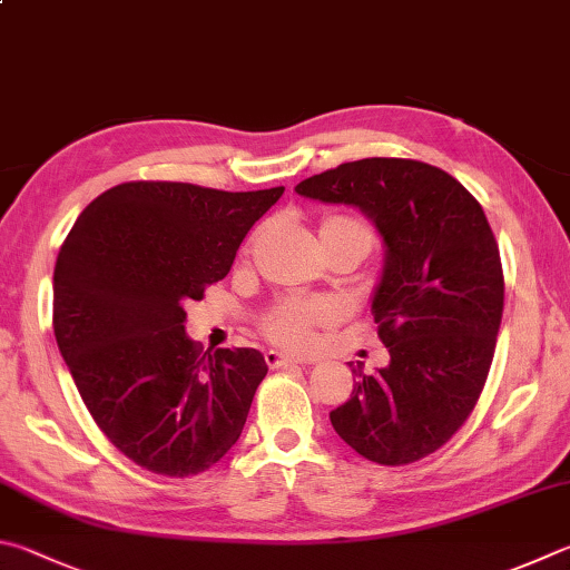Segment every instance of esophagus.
Segmentation results:
<instances>
[{
	"label": "esophagus",
	"mask_w": 570,
	"mask_h": 570,
	"mask_svg": "<svg viewBox=\"0 0 570 570\" xmlns=\"http://www.w3.org/2000/svg\"><path fill=\"white\" fill-rule=\"evenodd\" d=\"M264 358H266V364L272 366V368H284V366L306 364V361H302V358H292V356H286V354H278V351H266Z\"/></svg>",
	"instance_id": "obj_1"
}]
</instances>
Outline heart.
Instances as JSON below:
<instances>
[{
    "label": "heart",
    "mask_w": 570,
    "mask_h": 570,
    "mask_svg": "<svg viewBox=\"0 0 570 570\" xmlns=\"http://www.w3.org/2000/svg\"><path fill=\"white\" fill-rule=\"evenodd\" d=\"M321 242L326 239H354L364 254L374 244V234L368 226L354 219V216L331 214L321 222L318 229ZM336 318L334 304L324 302V298H282L272 312L264 316V334L272 338L274 344H282L286 348H308L314 344V334L318 326H326Z\"/></svg>",
    "instance_id": "heart-1"
}]
</instances>
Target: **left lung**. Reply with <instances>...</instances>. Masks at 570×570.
<instances>
[{
    "instance_id": "8db88e82",
    "label": "left lung",
    "mask_w": 570,
    "mask_h": 570,
    "mask_svg": "<svg viewBox=\"0 0 570 570\" xmlns=\"http://www.w3.org/2000/svg\"><path fill=\"white\" fill-rule=\"evenodd\" d=\"M296 194L356 206L386 244L371 314L391 361L351 368L354 391L331 426L374 463L421 461L471 416L493 361L503 268L489 219L461 181L413 159L341 164Z\"/></svg>"
}]
</instances>
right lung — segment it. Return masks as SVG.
I'll use <instances>...</instances> for the list:
<instances>
[{
  "label": "right lung",
  "mask_w": 570,
  "mask_h": 570,
  "mask_svg": "<svg viewBox=\"0 0 570 570\" xmlns=\"http://www.w3.org/2000/svg\"><path fill=\"white\" fill-rule=\"evenodd\" d=\"M282 194L127 181L97 196L61 244L57 346L91 419L141 469L196 475L239 441L266 361L256 348L202 354L184 306L229 274Z\"/></svg>",
  "instance_id": "obj_1"
}]
</instances>
